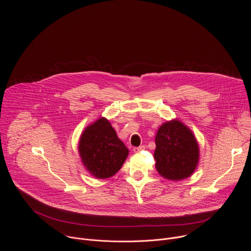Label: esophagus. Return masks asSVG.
<instances>
[{"mask_svg":"<svg viewBox=\"0 0 251 251\" xmlns=\"http://www.w3.org/2000/svg\"><path fill=\"white\" fill-rule=\"evenodd\" d=\"M144 149H145V146L142 145V146H139V147H134L133 151L136 152V153H138V152H140V151H142V150H144Z\"/></svg>","mask_w":251,"mask_h":251,"instance_id":"obj_1","label":"esophagus"}]
</instances>
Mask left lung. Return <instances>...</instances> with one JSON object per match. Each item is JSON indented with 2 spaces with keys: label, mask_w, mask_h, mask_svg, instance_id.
<instances>
[{
  "label": "left lung",
  "mask_w": 251,
  "mask_h": 251,
  "mask_svg": "<svg viewBox=\"0 0 251 251\" xmlns=\"http://www.w3.org/2000/svg\"><path fill=\"white\" fill-rule=\"evenodd\" d=\"M154 158L156 169L168 180L190 176L199 162V145L192 131L182 122L173 120L158 130Z\"/></svg>",
  "instance_id": "left-lung-1"
}]
</instances>
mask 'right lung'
<instances>
[{
	"label": "right lung",
	"instance_id": "1",
	"mask_svg": "<svg viewBox=\"0 0 251 251\" xmlns=\"http://www.w3.org/2000/svg\"><path fill=\"white\" fill-rule=\"evenodd\" d=\"M78 150L86 170L98 178H107L115 175L129 153L105 118L98 119L83 131Z\"/></svg>",
	"mask_w": 251,
	"mask_h": 251
}]
</instances>
